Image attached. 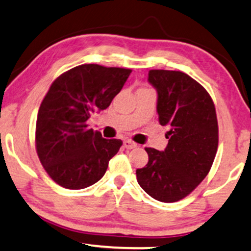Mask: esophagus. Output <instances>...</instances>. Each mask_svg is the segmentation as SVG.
<instances>
[{"instance_id": "34e87169", "label": "esophagus", "mask_w": 251, "mask_h": 251, "mask_svg": "<svg viewBox=\"0 0 251 251\" xmlns=\"http://www.w3.org/2000/svg\"><path fill=\"white\" fill-rule=\"evenodd\" d=\"M136 146H138V145H136L135 142L131 141V140H125V141H124V147H125L126 149H133V148H135Z\"/></svg>"}]
</instances>
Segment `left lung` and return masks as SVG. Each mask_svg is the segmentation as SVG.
<instances>
[{
	"label": "left lung",
	"mask_w": 251,
	"mask_h": 251,
	"mask_svg": "<svg viewBox=\"0 0 251 251\" xmlns=\"http://www.w3.org/2000/svg\"><path fill=\"white\" fill-rule=\"evenodd\" d=\"M148 82L156 89L158 123L168 126L163 151L146 148L148 163L136 169L139 185L158 201L175 202L207 176L218 149V120L205 88L176 71L153 69Z\"/></svg>",
	"instance_id": "left-lung-1"
}]
</instances>
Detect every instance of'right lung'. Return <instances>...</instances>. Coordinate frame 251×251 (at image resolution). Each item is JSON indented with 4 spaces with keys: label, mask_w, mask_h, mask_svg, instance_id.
Wrapping results in <instances>:
<instances>
[{
    "label": "right lung",
    "mask_w": 251,
    "mask_h": 251,
    "mask_svg": "<svg viewBox=\"0 0 251 251\" xmlns=\"http://www.w3.org/2000/svg\"><path fill=\"white\" fill-rule=\"evenodd\" d=\"M131 69L89 63L63 73L40 104L36 148L44 169L62 188L80 190L98 182L123 145L88 128L87 120L105 110Z\"/></svg>",
    "instance_id": "obj_1"
}]
</instances>
